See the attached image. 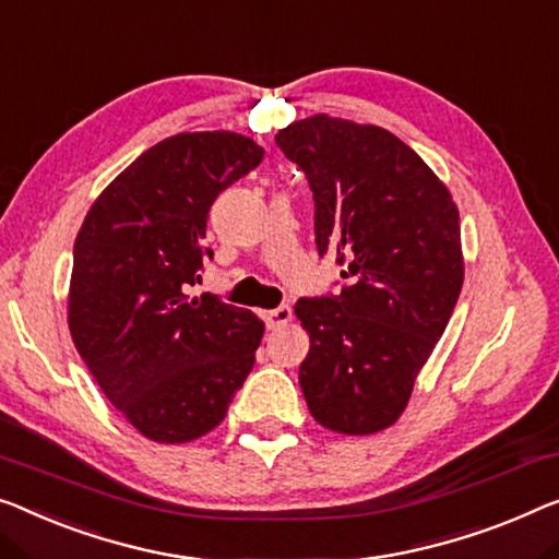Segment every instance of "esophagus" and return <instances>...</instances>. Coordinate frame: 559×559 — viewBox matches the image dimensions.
<instances>
[{"label": "esophagus", "mask_w": 559, "mask_h": 559, "mask_svg": "<svg viewBox=\"0 0 559 559\" xmlns=\"http://www.w3.org/2000/svg\"><path fill=\"white\" fill-rule=\"evenodd\" d=\"M290 319H294V311H290V306H278V308H273V311H265V326H269V329L288 326Z\"/></svg>", "instance_id": "esophagus-1"}]
</instances>
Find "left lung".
<instances>
[{"label": "left lung", "instance_id": "8db88e82", "mask_svg": "<svg viewBox=\"0 0 559 559\" xmlns=\"http://www.w3.org/2000/svg\"><path fill=\"white\" fill-rule=\"evenodd\" d=\"M306 173L316 246L348 278L333 298H301L311 338L298 384L336 435H377L409 404L464 283L460 207L414 150L377 124L311 115L278 130Z\"/></svg>", "mask_w": 559, "mask_h": 559}]
</instances>
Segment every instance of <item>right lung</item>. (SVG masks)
Wrapping results in <instances>:
<instances>
[{"label": "right lung", "instance_id": "obj_1", "mask_svg": "<svg viewBox=\"0 0 559 559\" xmlns=\"http://www.w3.org/2000/svg\"><path fill=\"white\" fill-rule=\"evenodd\" d=\"M263 160L230 130L180 132L107 186L74 238L67 326L97 386L140 435L186 444L226 419L263 338V321L200 281L213 200Z\"/></svg>", "mask_w": 559, "mask_h": 559}]
</instances>
